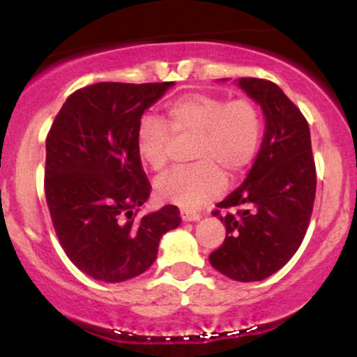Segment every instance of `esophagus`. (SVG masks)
Returning a JSON list of instances; mask_svg holds the SVG:
<instances>
[{
	"label": "esophagus",
	"mask_w": 357,
	"mask_h": 357,
	"mask_svg": "<svg viewBox=\"0 0 357 357\" xmlns=\"http://www.w3.org/2000/svg\"><path fill=\"white\" fill-rule=\"evenodd\" d=\"M179 215H181L183 221H198L199 218H202V215H199V213L190 211V210H181V213H179Z\"/></svg>",
	"instance_id": "esophagus-1"
}]
</instances>
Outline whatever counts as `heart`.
<instances>
[{
    "instance_id": "heart-1",
    "label": "heart",
    "mask_w": 357,
    "mask_h": 357,
    "mask_svg": "<svg viewBox=\"0 0 357 357\" xmlns=\"http://www.w3.org/2000/svg\"><path fill=\"white\" fill-rule=\"evenodd\" d=\"M171 136L192 139L190 167L171 171L155 181L162 202L196 208L220 195L227 176L238 178L260 149V112L248 100H225L210 93H190L178 99L159 119L144 117L137 127L136 146L141 161L161 171L169 155Z\"/></svg>"
}]
</instances>
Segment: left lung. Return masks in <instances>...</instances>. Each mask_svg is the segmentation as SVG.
<instances>
[{
    "mask_svg": "<svg viewBox=\"0 0 357 357\" xmlns=\"http://www.w3.org/2000/svg\"><path fill=\"white\" fill-rule=\"evenodd\" d=\"M225 80V79H223ZM261 107L265 132L247 179L218 208L240 206L220 216L227 238L210 264L238 282L264 280L280 270L304 240L315 198V165L305 117L273 82L235 80Z\"/></svg>",
    "mask_w": 357,
    "mask_h": 357,
    "instance_id": "left-lung-1",
    "label": "left lung"
}]
</instances>
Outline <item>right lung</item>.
<instances>
[{
    "instance_id": "1",
    "label": "right lung",
    "mask_w": 357,
    "mask_h": 357,
    "mask_svg": "<svg viewBox=\"0 0 357 357\" xmlns=\"http://www.w3.org/2000/svg\"><path fill=\"white\" fill-rule=\"evenodd\" d=\"M173 85H89L65 100L48 132L45 196L53 227L73 265L96 280L116 284L144 273L162 235L181 223L173 204L137 218L151 195L137 127Z\"/></svg>"
}]
</instances>
